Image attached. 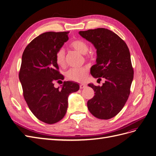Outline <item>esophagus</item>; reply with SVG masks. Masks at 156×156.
Returning <instances> with one entry per match:
<instances>
[{
	"instance_id": "obj_1",
	"label": "esophagus",
	"mask_w": 156,
	"mask_h": 156,
	"mask_svg": "<svg viewBox=\"0 0 156 156\" xmlns=\"http://www.w3.org/2000/svg\"><path fill=\"white\" fill-rule=\"evenodd\" d=\"M86 87H87V86L85 85V84H80V85H79V87H80V88H81V89L84 88Z\"/></svg>"
}]
</instances>
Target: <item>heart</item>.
I'll list each match as a JSON object with an SVG mask.
<instances>
[{
	"label": "heart",
	"mask_w": 156,
	"mask_h": 156,
	"mask_svg": "<svg viewBox=\"0 0 156 156\" xmlns=\"http://www.w3.org/2000/svg\"><path fill=\"white\" fill-rule=\"evenodd\" d=\"M69 46L72 49L76 50L81 54H85L88 50V45L85 41L83 40H75L69 44ZM87 58L90 59L92 58V54L87 55ZM56 62L61 67L65 66L66 61V54L63 49H59L56 51L55 55ZM88 71L86 68H71L66 73V76L67 79L75 82L82 83L86 81L88 77Z\"/></svg>",
	"instance_id": "obj_1"
}]
</instances>
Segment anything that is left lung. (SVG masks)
I'll return each mask as SVG.
<instances>
[{
  "label": "left lung",
  "instance_id": "1",
  "mask_svg": "<svg viewBox=\"0 0 156 156\" xmlns=\"http://www.w3.org/2000/svg\"><path fill=\"white\" fill-rule=\"evenodd\" d=\"M79 33L97 49L96 64L91 68V75L105 79L102 87L88 84L95 96L88 101V108L99 119H110L122 109L130 94L134 72L128 47L115 32L104 28Z\"/></svg>",
  "mask_w": 156,
  "mask_h": 156
}]
</instances>
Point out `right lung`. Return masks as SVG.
Listing matches in <instances>:
<instances>
[{
	"label": "right lung",
	"mask_w": 156,
	"mask_h": 156,
	"mask_svg": "<svg viewBox=\"0 0 156 156\" xmlns=\"http://www.w3.org/2000/svg\"><path fill=\"white\" fill-rule=\"evenodd\" d=\"M69 32H47L32 40L22 55L19 78L23 97L37 119L48 124L62 120L69 94L79 89L77 83L64 81L62 88L54 81L63 79L56 62V51L68 40Z\"/></svg>",
	"instance_id": "right-lung-1"
}]
</instances>
